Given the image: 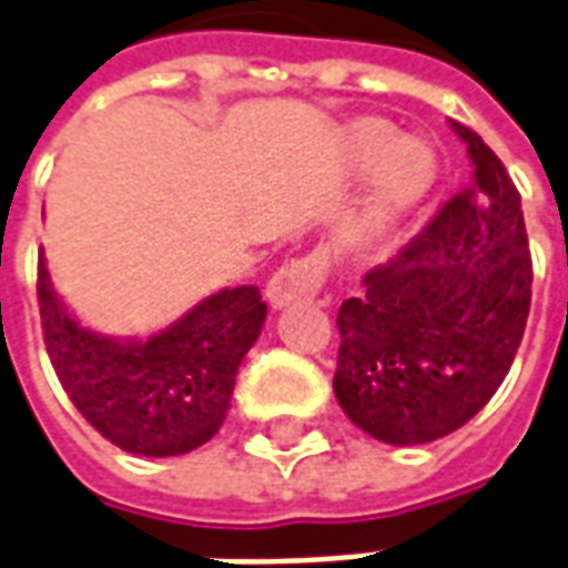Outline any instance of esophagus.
<instances>
[{"instance_id":"34e87169","label":"esophagus","mask_w":568,"mask_h":568,"mask_svg":"<svg viewBox=\"0 0 568 568\" xmlns=\"http://www.w3.org/2000/svg\"><path fill=\"white\" fill-rule=\"evenodd\" d=\"M324 274H327V262H324L322 253H310L303 258H294L285 267H280L271 283H267L265 294L271 306L283 310V306H292V303L310 301L318 294L324 283Z\"/></svg>"}]
</instances>
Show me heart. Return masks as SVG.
Masks as SVG:
<instances>
[{"instance_id": "b5f03b06", "label": "heart", "mask_w": 568, "mask_h": 568, "mask_svg": "<svg viewBox=\"0 0 568 568\" xmlns=\"http://www.w3.org/2000/svg\"><path fill=\"white\" fill-rule=\"evenodd\" d=\"M345 160L354 169H375L372 179V220L387 226L423 202L438 179V151L426 140H402L384 119H361L345 130Z\"/></svg>"}]
</instances>
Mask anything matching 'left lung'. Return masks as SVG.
Returning <instances> with one entry per match:
<instances>
[{
  "label": "left lung",
  "mask_w": 568,
  "mask_h": 568,
  "mask_svg": "<svg viewBox=\"0 0 568 568\" xmlns=\"http://www.w3.org/2000/svg\"><path fill=\"white\" fill-rule=\"evenodd\" d=\"M449 124L470 154V181L336 315V399L354 426L396 447L444 438L486 408L530 313L521 196L495 151Z\"/></svg>",
  "instance_id": "1"
}]
</instances>
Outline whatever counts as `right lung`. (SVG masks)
I'll return each instance as SVG.
<instances>
[{"mask_svg": "<svg viewBox=\"0 0 568 568\" xmlns=\"http://www.w3.org/2000/svg\"><path fill=\"white\" fill-rule=\"evenodd\" d=\"M47 354L73 408L124 453L184 456L226 419L237 366L262 333L267 306L255 285L196 303L149 339H110L82 327L38 262Z\"/></svg>", "mask_w": 568, "mask_h": 568, "instance_id": "right-lung-1", "label": "right lung"}]
</instances>
